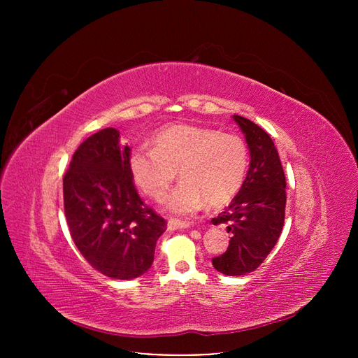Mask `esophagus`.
Wrapping results in <instances>:
<instances>
[{
    "mask_svg": "<svg viewBox=\"0 0 358 358\" xmlns=\"http://www.w3.org/2000/svg\"><path fill=\"white\" fill-rule=\"evenodd\" d=\"M190 223L189 222H182L178 219H169L168 220V229L174 231V229H182V228H189Z\"/></svg>",
    "mask_w": 358,
    "mask_h": 358,
    "instance_id": "esophagus-1",
    "label": "esophagus"
}]
</instances>
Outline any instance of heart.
I'll use <instances>...</instances> for the list:
<instances>
[{"mask_svg": "<svg viewBox=\"0 0 358 358\" xmlns=\"http://www.w3.org/2000/svg\"><path fill=\"white\" fill-rule=\"evenodd\" d=\"M154 149L139 148L129 157V169L139 189L152 200L168 194L178 171L180 185L168 209L180 216L228 204L241 190L250 164L247 142L234 134L196 124L164 127L152 139Z\"/></svg>", "mask_w": 358, "mask_h": 358, "instance_id": "b5f03b06", "label": "heart"}]
</instances>
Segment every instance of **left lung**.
<instances>
[{
  "mask_svg": "<svg viewBox=\"0 0 358 358\" xmlns=\"http://www.w3.org/2000/svg\"><path fill=\"white\" fill-rule=\"evenodd\" d=\"M245 135L251 162L245 181L213 224H228L227 252L212 258L213 267L227 275L257 270L281 235L286 215V177L273 139L254 122L234 116Z\"/></svg>",
  "mask_w": 358,
  "mask_h": 358,
  "instance_id": "left-lung-1",
  "label": "left lung"
}]
</instances>
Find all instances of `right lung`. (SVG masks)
Returning a JSON list of instances; mask_svg holds the SVG:
<instances>
[{
	"instance_id": "1",
	"label": "right lung",
	"mask_w": 358,
	"mask_h": 358,
	"mask_svg": "<svg viewBox=\"0 0 358 358\" xmlns=\"http://www.w3.org/2000/svg\"><path fill=\"white\" fill-rule=\"evenodd\" d=\"M107 127L87 138L64 176V209L71 238L101 274L130 280L154 262L166 220L138 194L129 169L130 148Z\"/></svg>"
}]
</instances>
